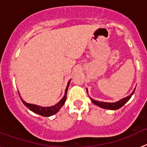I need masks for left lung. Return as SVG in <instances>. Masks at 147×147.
Masks as SVG:
<instances>
[{
    "label": "left lung",
    "instance_id": "8db88e82",
    "mask_svg": "<svg viewBox=\"0 0 147 147\" xmlns=\"http://www.w3.org/2000/svg\"><path fill=\"white\" fill-rule=\"evenodd\" d=\"M135 90H136V88H135L132 92L131 93L130 95H129L128 96L125 97V98H123L121 99H120L118 102H98V101H96V100L93 99L92 98H90L91 99L92 102L93 104H95L96 105L98 106V107H102V108L104 109H107V110H118V109L121 108L122 106H124L126 103H127L128 101L129 100V98L132 97V96L133 95V93H135ZM87 93L88 92V89H87Z\"/></svg>",
    "mask_w": 147,
    "mask_h": 147
}]
</instances>
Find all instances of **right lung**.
I'll list each match as a JSON object with an SVG mask.
<instances>
[{
    "label": "right lung",
    "mask_w": 147,
    "mask_h": 147,
    "mask_svg": "<svg viewBox=\"0 0 147 147\" xmlns=\"http://www.w3.org/2000/svg\"><path fill=\"white\" fill-rule=\"evenodd\" d=\"M71 80H70L69 82H67V87H66L65 91L64 96L62 97V99H61L57 104H56V105H54V106H51V107H41V106H40V105L27 103V102H26L25 101L21 98L19 91H18V93H19V96H20L23 103L24 104V105H25L26 107H28V110H30L31 111H32V112L35 113L39 114V115H42V116H45V117H49V116H51V115L57 113L60 110L61 107L64 105L65 102L66 101V97H67V88H68V86H69L70 85Z\"/></svg>",
    "instance_id": "obj_1"
}]
</instances>
